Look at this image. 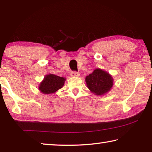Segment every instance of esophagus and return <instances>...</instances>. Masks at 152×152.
Returning a JSON list of instances; mask_svg holds the SVG:
<instances>
[{
  "mask_svg": "<svg viewBox=\"0 0 152 152\" xmlns=\"http://www.w3.org/2000/svg\"><path fill=\"white\" fill-rule=\"evenodd\" d=\"M70 76L72 77H78L80 76V74L78 72H72Z\"/></svg>",
  "mask_w": 152,
  "mask_h": 152,
  "instance_id": "esophagus-1",
  "label": "esophagus"
}]
</instances>
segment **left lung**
<instances>
[{
	"label": "left lung",
	"instance_id": "1",
	"mask_svg": "<svg viewBox=\"0 0 152 152\" xmlns=\"http://www.w3.org/2000/svg\"><path fill=\"white\" fill-rule=\"evenodd\" d=\"M87 87L92 93L104 95L110 91L113 85L111 75L101 69H95L85 79Z\"/></svg>",
	"mask_w": 152,
	"mask_h": 152
}]
</instances>
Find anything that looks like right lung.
Segmentation results:
<instances>
[{
    "label": "right lung",
    "mask_w": 152,
    "mask_h": 152,
    "mask_svg": "<svg viewBox=\"0 0 152 152\" xmlns=\"http://www.w3.org/2000/svg\"><path fill=\"white\" fill-rule=\"evenodd\" d=\"M66 78L56 76L54 74H48L39 86V90L43 94H50L54 93L62 88Z\"/></svg>",
    "instance_id": "add662e5"
}]
</instances>
